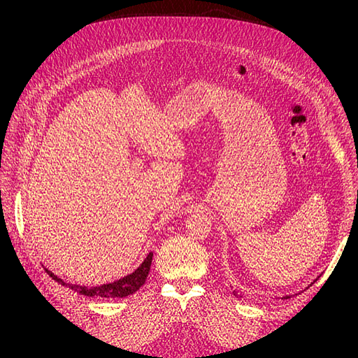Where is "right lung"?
Listing matches in <instances>:
<instances>
[{"label":"right lung","instance_id":"right-lung-1","mask_svg":"<svg viewBox=\"0 0 358 358\" xmlns=\"http://www.w3.org/2000/svg\"><path fill=\"white\" fill-rule=\"evenodd\" d=\"M152 255H154L152 252H149L148 257L145 258V262L138 266L137 270H134L131 275H127L122 279L115 280V282L104 284V285H100V287H91V288L69 284V288L78 291V292H80V294L88 296V297H101V299H122V297H127L129 294H133V292H136L140 287L145 284V280L149 275L150 263H152ZM45 270L52 279L57 280V282H59L61 285H67L62 279H59L58 276H55L52 272H49L48 268H45Z\"/></svg>","mask_w":358,"mask_h":358}]
</instances>
